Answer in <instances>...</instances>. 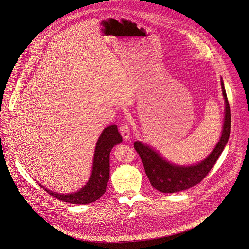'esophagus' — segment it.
I'll use <instances>...</instances> for the list:
<instances>
[{
    "label": "esophagus",
    "instance_id": "1",
    "mask_svg": "<svg viewBox=\"0 0 249 249\" xmlns=\"http://www.w3.org/2000/svg\"><path fill=\"white\" fill-rule=\"evenodd\" d=\"M119 130H120V133H121V135H122V137L124 139H129V138H131V132H130V127H129V125L127 124V123H125V124H121V126H120V128H119Z\"/></svg>",
    "mask_w": 249,
    "mask_h": 249
}]
</instances>
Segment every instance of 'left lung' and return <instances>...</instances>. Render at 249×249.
<instances>
[{"label":"left lung","instance_id":"8db88e82","mask_svg":"<svg viewBox=\"0 0 249 249\" xmlns=\"http://www.w3.org/2000/svg\"><path fill=\"white\" fill-rule=\"evenodd\" d=\"M221 89L224 99V119L221 138L213 151L200 162L191 165H178L165 160L153 147L136 141L134 147L142 160L147 177L152 186L162 193H176L198 184L217 162L230 136L231 114L223 80Z\"/></svg>","mask_w":249,"mask_h":249}]
</instances>
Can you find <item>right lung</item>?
Returning <instances> with one entry per match:
<instances>
[{
  "label": "right lung",
  "instance_id": "1",
  "mask_svg": "<svg viewBox=\"0 0 249 249\" xmlns=\"http://www.w3.org/2000/svg\"><path fill=\"white\" fill-rule=\"evenodd\" d=\"M121 142L122 137L118 133L116 125H111L103 130L96 142L90 177L80 190L73 193L61 194L47 189L40 183L39 185L56 198L69 203L87 204L97 200L106 192L107 183L110 178L111 149Z\"/></svg>",
  "mask_w": 249,
  "mask_h": 249
}]
</instances>
